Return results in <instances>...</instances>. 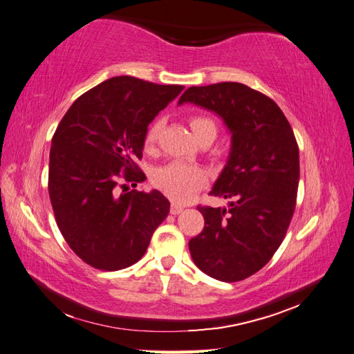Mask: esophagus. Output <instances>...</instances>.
Segmentation results:
<instances>
[{
    "label": "esophagus",
    "mask_w": 354,
    "mask_h": 354,
    "mask_svg": "<svg viewBox=\"0 0 354 354\" xmlns=\"http://www.w3.org/2000/svg\"><path fill=\"white\" fill-rule=\"evenodd\" d=\"M183 209H184V207H183V205L171 204V207H170V213L176 216V214H179V213H183Z\"/></svg>",
    "instance_id": "34e87169"
}]
</instances>
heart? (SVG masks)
<instances>
[{"label":"heart","instance_id":"obj_1","mask_svg":"<svg viewBox=\"0 0 354 354\" xmlns=\"http://www.w3.org/2000/svg\"><path fill=\"white\" fill-rule=\"evenodd\" d=\"M190 126L196 135V138L201 133L207 131L216 132V123L212 118L204 115H193L190 117ZM161 129V122L155 120V122L147 127L145 133V147L150 149L158 138V133ZM207 173L205 170L199 167V165L189 164L184 161H171L165 165H161L153 171L152 183L160 189L164 194L176 202H187L194 193L202 189L207 184Z\"/></svg>","mask_w":354,"mask_h":354}]
</instances>
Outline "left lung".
<instances>
[{"mask_svg": "<svg viewBox=\"0 0 354 354\" xmlns=\"http://www.w3.org/2000/svg\"><path fill=\"white\" fill-rule=\"evenodd\" d=\"M214 111L231 132V153L212 196L230 208L198 207L205 227L189 242L202 272L227 283L245 280L272 259L297 205L299 152L278 104L237 82L190 86L179 104Z\"/></svg>", "mask_w": 354, "mask_h": 354, "instance_id": "left-lung-1", "label": "left lung"}]
</instances>
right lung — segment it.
Instances as JSON below:
<instances>
[{"instance_id": "obj_1", "label": "right lung", "mask_w": 354, "mask_h": 354, "mask_svg": "<svg viewBox=\"0 0 354 354\" xmlns=\"http://www.w3.org/2000/svg\"><path fill=\"white\" fill-rule=\"evenodd\" d=\"M183 89L112 77L82 94L59 123L50 149V201L65 242L86 265L109 272L132 266L167 217L170 202L158 190L118 189L146 179L137 161L147 126Z\"/></svg>"}]
</instances>
